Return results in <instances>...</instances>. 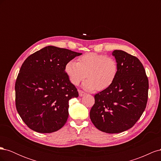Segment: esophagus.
Returning <instances> with one entry per match:
<instances>
[{
    "instance_id": "obj_1",
    "label": "esophagus",
    "mask_w": 161,
    "mask_h": 161,
    "mask_svg": "<svg viewBox=\"0 0 161 161\" xmlns=\"http://www.w3.org/2000/svg\"><path fill=\"white\" fill-rule=\"evenodd\" d=\"M79 96H80V97H82V96H84L85 95H86L85 92L84 91H81V90H79Z\"/></svg>"
}]
</instances>
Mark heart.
<instances>
[{"label": "heart", "mask_w": 161, "mask_h": 161, "mask_svg": "<svg viewBox=\"0 0 161 161\" xmlns=\"http://www.w3.org/2000/svg\"><path fill=\"white\" fill-rule=\"evenodd\" d=\"M64 71L70 82L79 85L86 76L82 87L87 91H103L111 86L119 72V65L115 58L91 52L78 58L77 62H66Z\"/></svg>", "instance_id": "heart-1"}]
</instances>
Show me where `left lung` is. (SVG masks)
Returning a JSON list of instances; mask_svg holds the SVG:
<instances>
[{
	"mask_svg": "<svg viewBox=\"0 0 161 161\" xmlns=\"http://www.w3.org/2000/svg\"><path fill=\"white\" fill-rule=\"evenodd\" d=\"M112 55L118 63V75L113 85L95 95L90 118L98 130L115 134L133 127L142 115L148 80L138 58L122 50H114Z\"/></svg>",
	"mask_w": 161,
	"mask_h": 161,
	"instance_id": "8db88e82",
	"label": "left lung"
}]
</instances>
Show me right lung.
<instances>
[{
    "instance_id": "obj_1",
    "label": "right lung",
    "mask_w": 161,
    "mask_h": 161,
    "mask_svg": "<svg viewBox=\"0 0 161 161\" xmlns=\"http://www.w3.org/2000/svg\"><path fill=\"white\" fill-rule=\"evenodd\" d=\"M49 46L27 58L15 82V105L29 128L40 133L62 128L69 118V102L79 92L64 71L66 62L81 55Z\"/></svg>"
}]
</instances>
